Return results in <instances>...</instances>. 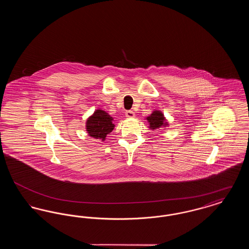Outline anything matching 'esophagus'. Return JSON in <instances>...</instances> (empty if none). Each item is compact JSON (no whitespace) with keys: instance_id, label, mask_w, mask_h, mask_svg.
<instances>
[{"instance_id":"1","label":"esophagus","mask_w":249,"mask_h":249,"mask_svg":"<svg viewBox=\"0 0 249 249\" xmlns=\"http://www.w3.org/2000/svg\"><path fill=\"white\" fill-rule=\"evenodd\" d=\"M126 117L127 118H129V119H132V118H134L135 117V114H134V112L133 111H130V110H129V111H126Z\"/></svg>"}]
</instances>
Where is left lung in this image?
Here are the masks:
<instances>
[{
	"label": "left lung",
	"mask_w": 249,
	"mask_h": 249,
	"mask_svg": "<svg viewBox=\"0 0 249 249\" xmlns=\"http://www.w3.org/2000/svg\"><path fill=\"white\" fill-rule=\"evenodd\" d=\"M145 119L149 124L148 127L150 130H158L160 128H165L169 125L164 115L160 110H155L152 112V114H150Z\"/></svg>",
	"instance_id": "obj_1"
}]
</instances>
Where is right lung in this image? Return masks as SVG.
Wrapping results in <instances>:
<instances>
[{
	"instance_id": "add662e5",
	"label": "right lung",
	"mask_w": 249,
	"mask_h": 249,
	"mask_svg": "<svg viewBox=\"0 0 249 249\" xmlns=\"http://www.w3.org/2000/svg\"><path fill=\"white\" fill-rule=\"evenodd\" d=\"M113 121L114 119L106 111L102 109H97L87 119L86 130L90 137L105 141L107 134H109L115 128V124L113 123Z\"/></svg>"
}]
</instances>
